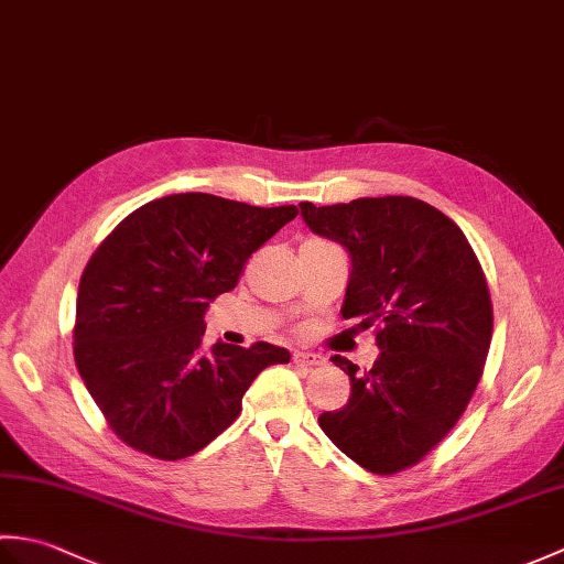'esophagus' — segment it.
<instances>
[{
  "mask_svg": "<svg viewBox=\"0 0 564 564\" xmlns=\"http://www.w3.org/2000/svg\"><path fill=\"white\" fill-rule=\"evenodd\" d=\"M293 364L295 366H322V364H325V358L317 356V354H310V351H295Z\"/></svg>",
  "mask_w": 564,
  "mask_h": 564,
  "instance_id": "34e87169",
  "label": "esophagus"
}]
</instances>
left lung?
<instances>
[{
    "label": "left lung",
    "instance_id": "left-lung-1",
    "mask_svg": "<svg viewBox=\"0 0 564 564\" xmlns=\"http://www.w3.org/2000/svg\"><path fill=\"white\" fill-rule=\"evenodd\" d=\"M315 235L351 257L344 319L376 327L378 361L351 378L341 410L319 414L334 446L376 475H394L434 451L463 416L492 341V301L463 230L412 196L301 203Z\"/></svg>",
    "mask_w": 564,
    "mask_h": 564
}]
</instances>
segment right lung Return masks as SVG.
<instances>
[{"mask_svg":"<svg viewBox=\"0 0 564 564\" xmlns=\"http://www.w3.org/2000/svg\"><path fill=\"white\" fill-rule=\"evenodd\" d=\"M295 206L259 208L210 194L150 200L116 225L82 273L77 370L113 434L160 460L220 436L267 366L291 354L267 341L203 351L208 305Z\"/></svg>","mask_w":564,"mask_h":564,"instance_id":"1","label":"right lung"}]
</instances>
